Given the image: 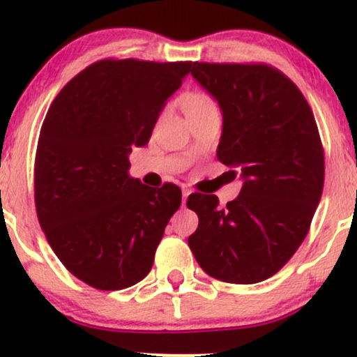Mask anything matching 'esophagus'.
<instances>
[{
	"mask_svg": "<svg viewBox=\"0 0 357 357\" xmlns=\"http://www.w3.org/2000/svg\"><path fill=\"white\" fill-rule=\"evenodd\" d=\"M190 195H191L190 190L183 191V204H186V199H188V196H190Z\"/></svg>",
	"mask_w": 357,
	"mask_h": 357,
	"instance_id": "34e87169",
	"label": "esophagus"
}]
</instances>
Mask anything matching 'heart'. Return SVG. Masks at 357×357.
I'll return each mask as SVG.
<instances>
[{
    "label": "heart",
    "mask_w": 357,
    "mask_h": 357,
    "mask_svg": "<svg viewBox=\"0 0 357 357\" xmlns=\"http://www.w3.org/2000/svg\"><path fill=\"white\" fill-rule=\"evenodd\" d=\"M181 104L188 117L206 112V110L216 109L215 100H213L211 96H208L206 92H203V90H191V92H186L183 96Z\"/></svg>",
    "instance_id": "heart-1"
}]
</instances>
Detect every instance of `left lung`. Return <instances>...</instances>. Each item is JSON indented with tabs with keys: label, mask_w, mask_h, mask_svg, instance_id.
I'll list each match as a JSON object with an SVG mask.
<instances>
[{
	"label": "left lung",
	"mask_w": 357,
	"mask_h": 357,
	"mask_svg": "<svg viewBox=\"0 0 357 357\" xmlns=\"http://www.w3.org/2000/svg\"><path fill=\"white\" fill-rule=\"evenodd\" d=\"M191 75L218 100L216 155L243 186L227 208L215 195H190L199 223L188 243L210 277L257 284L275 275L309 233L324 188L317 124L297 85L270 65L195 61Z\"/></svg>",
	"instance_id": "8db88e82"
}]
</instances>
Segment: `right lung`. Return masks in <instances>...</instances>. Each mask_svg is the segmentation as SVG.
<instances>
[{
  "label": "right lung",
  "mask_w": 357,
  "mask_h": 357,
  "mask_svg": "<svg viewBox=\"0 0 357 357\" xmlns=\"http://www.w3.org/2000/svg\"><path fill=\"white\" fill-rule=\"evenodd\" d=\"M191 65L99 60L48 109L35 159L36 215L65 268L93 289L141 282L181 206L176 184L149 188L130 178L129 154L149 142Z\"/></svg>",
  "instance_id": "right-lung-1"
}]
</instances>
